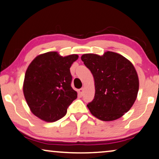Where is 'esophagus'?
Returning <instances> with one entry per match:
<instances>
[{
    "label": "esophagus",
    "instance_id": "obj_1",
    "mask_svg": "<svg viewBox=\"0 0 159 159\" xmlns=\"http://www.w3.org/2000/svg\"><path fill=\"white\" fill-rule=\"evenodd\" d=\"M84 88H81V89H78V93H79V94H81V95H83V94H84Z\"/></svg>",
    "mask_w": 159,
    "mask_h": 159
}]
</instances>
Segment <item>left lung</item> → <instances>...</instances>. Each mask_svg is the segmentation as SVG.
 <instances>
[{"mask_svg":"<svg viewBox=\"0 0 159 159\" xmlns=\"http://www.w3.org/2000/svg\"><path fill=\"white\" fill-rule=\"evenodd\" d=\"M94 80L95 94L87 107L94 117L104 121L118 119L134 105L139 90L138 75L129 60L118 53L81 56Z\"/></svg>","mask_w":159,"mask_h":159,"instance_id":"8db88e82","label":"left lung"}]
</instances>
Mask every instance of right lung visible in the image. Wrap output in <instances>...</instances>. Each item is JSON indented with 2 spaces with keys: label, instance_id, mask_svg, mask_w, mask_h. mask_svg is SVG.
Wrapping results in <instances>:
<instances>
[{
  "label": "right lung",
  "instance_id": "right-lung-1",
  "mask_svg": "<svg viewBox=\"0 0 159 159\" xmlns=\"http://www.w3.org/2000/svg\"><path fill=\"white\" fill-rule=\"evenodd\" d=\"M78 54L62 57L57 52L38 55L25 73L23 93L32 113L46 122L66 115L77 92L71 87V65Z\"/></svg>",
  "mask_w": 159,
  "mask_h": 159
}]
</instances>
